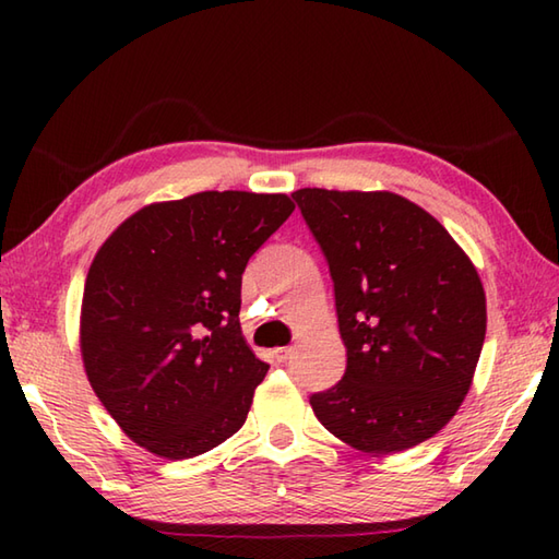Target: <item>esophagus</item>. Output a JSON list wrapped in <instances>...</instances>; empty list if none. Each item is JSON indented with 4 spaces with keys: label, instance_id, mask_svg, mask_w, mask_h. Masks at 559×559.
<instances>
[{
    "label": "esophagus",
    "instance_id": "esophagus-1",
    "mask_svg": "<svg viewBox=\"0 0 559 559\" xmlns=\"http://www.w3.org/2000/svg\"><path fill=\"white\" fill-rule=\"evenodd\" d=\"M290 355H293V348H276L273 350V358H276V362H288L290 360Z\"/></svg>",
    "mask_w": 559,
    "mask_h": 559
}]
</instances>
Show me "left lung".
Listing matches in <instances>:
<instances>
[{
	"mask_svg": "<svg viewBox=\"0 0 559 559\" xmlns=\"http://www.w3.org/2000/svg\"><path fill=\"white\" fill-rule=\"evenodd\" d=\"M334 281L341 382L310 396L331 435L396 454L437 435L468 394L485 341L471 259L430 213L391 192H293Z\"/></svg>",
	"mask_w": 559,
	"mask_h": 559,
	"instance_id": "8db88e82",
	"label": "left lung"
}]
</instances>
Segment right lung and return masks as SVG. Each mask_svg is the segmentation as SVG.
Returning <instances> with one entry per match:
<instances>
[{"instance_id": "obj_1", "label": "right lung", "mask_w": 559, "mask_h": 559, "mask_svg": "<svg viewBox=\"0 0 559 559\" xmlns=\"http://www.w3.org/2000/svg\"><path fill=\"white\" fill-rule=\"evenodd\" d=\"M293 209L286 194L201 192L136 211L98 249L81 355L139 447L182 461L245 425L269 365L242 338V273Z\"/></svg>"}]
</instances>
